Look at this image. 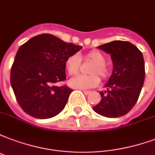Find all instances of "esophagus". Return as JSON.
I'll return each instance as SVG.
<instances>
[{
  "instance_id": "esophagus-1",
  "label": "esophagus",
  "mask_w": 155,
  "mask_h": 155,
  "mask_svg": "<svg viewBox=\"0 0 155 155\" xmlns=\"http://www.w3.org/2000/svg\"><path fill=\"white\" fill-rule=\"evenodd\" d=\"M83 93H84V95H88L91 93V91H83Z\"/></svg>"
}]
</instances>
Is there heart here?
Wrapping results in <instances>:
<instances>
[{
	"label": "heart",
	"mask_w": 155,
	"mask_h": 155,
	"mask_svg": "<svg viewBox=\"0 0 155 155\" xmlns=\"http://www.w3.org/2000/svg\"><path fill=\"white\" fill-rule=\"evenodd\" d=\"M85 58L94 63V64L91 65L89 70L91 74L88 75L78 74L69 80V85L73 88L80 89V90L90 89L97 86L100 82L98 75L102 79H105L109 77V71L105 65L106 59L104 56V54H101L100 51H90L86 54ZM80 64H81V59L78 54H72L68 56L67 60H65V68L68 74L74 75L78 73ZM97 74H98V75Z\"/></svg>",
	"instance_id": "b5f03b06"
}]
</instances>
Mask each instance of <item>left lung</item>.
Listing matches in <instances>:
<instances>
[{
  "label": "left lung",
  "mask_w": 155,
  "mask_h": 155,
  "mask_svg": "<svg viewBox=\"0 0 155 155\" xmlns=\"http://www.w3.org/2000/svg\"><path fill=\"white\" fill-rule=\"evenodd\" d=\"M110 54L112 74L101 91V101L93 107L98 114L117 117L127 114L139 98L145 81V62L142 53L129 41H114L98 46Z\"/></svg>",
  "instance_id": "obj_1"
}]
</instances>
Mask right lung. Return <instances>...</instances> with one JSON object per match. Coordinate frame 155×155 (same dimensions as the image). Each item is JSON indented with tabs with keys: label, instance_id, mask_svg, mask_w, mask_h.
<instances>
[{
	"label": "right lung",
	"instance_id": "right-lung-1",
	"mask_svg": "<svg viewBox=\"0 0 155 155\" xmlns=\"http://www.w3.org/2000/svg\"><path fill=\"white\" fill-rule=\"evenodd\" d=\"M82 48L46 33L33 37L18 48L10 83L24 112L46 119L62 111L73 90L54 84L66 80L65 60Z\"/></svg>",
	"mask_w": 155,
	"mask_h": 155
}]
</instances>
